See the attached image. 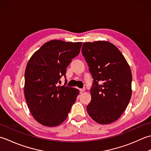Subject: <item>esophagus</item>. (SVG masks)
<instances>
[{
	"label": "esophagus",
	"instance_id": "esophagus-1",
	"mask_svg": "<svg viewBox=\"0 0 151 151\" xmlns=\"http://www.w3.org/2000/svg\"><path fill=\"white\" fill-rule=\"evenodd\" d=\"M85 91V88H79V92L80 93H83V92H84Z\"/></svg>",
	"mask_w": 151,
	"mask_h": 151
}]
</instances>
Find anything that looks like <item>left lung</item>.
<instances>
[{
    "instance_id": "obj_1",
    "label": "left lung",
    "mask_w": 151,
    "mask_h": 151,
    "mask_svg": "<svg viewBox=\"0 0 151 151\" xmlns=\"http://www.w3.org/2000/svg\"><path fill=\"white\" fill-rule=\"evenodd\" d=\"M81 51L93 78L87 112L99 124H110L122 115L130 100V68L119 49L108 42H84Z\"/></svg>"
}]
</instances>
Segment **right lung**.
Listing matches in <instances>:
<instances>
[{"mask_svg": "<svg viewBox=\"0 0 151 151\" xmlns=\"http://www.w3.org/2000/svg\"><path fill=\"white\" fill-rule=\"evenodd\" d=\"M82 42L51 40L30 58L24 72V93L36 121L46 127H56L67 118L79 94L78 89L60 83L66 68L79 55Z\"/></svg>", "mask_w": 151, "mask_h": 151, "instance_id": "right-lung-1", "label": "right lung"}]
</instances>
